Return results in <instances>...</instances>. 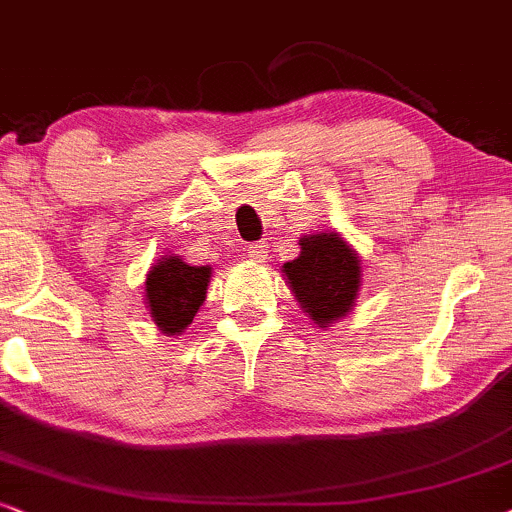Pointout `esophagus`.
<instances>
[{"mask_svg": "<svg viewBox=\"0 0 512 512\" xmlns=\"http://www.w3.org/2000/svg\"><path fill=\"white\" fill-rule=\"evenodd\" d=\"M267 243L264 241H260V243H252V245H248V248H245V257H248V260H252V262H262V260H267Z\"/></svg>", "mask_w": 512, "mask_h": 512, "instance_id": "1", "label": "esophagus"}]
</instances>
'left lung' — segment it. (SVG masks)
I'll return each mask as SVG.
<instances>
[{
    "mask_svg": "<svg viewBox=\"0 0 512 512\" xmlns=\"http://www.w3.org/2000/svg\"><path fill=\"white\" fill-rule=\"evenodd\" d=\"M300 245V257L283 264V276L302 312L319 328H328L354 307L361 286V260L335 231L304 236Z\"/></svg>",
    "mask_w": 512,
    "mask_h": 512,
    "instance_id": "obj_1",
    "label": "left lung"
}]
</instances>
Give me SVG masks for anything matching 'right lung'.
<instances>
[{"label":"right lung","instance_id":"obj_1","mask_svg":"<svg viewBox=\"0 0 512 512\" xmlns=\"http://www.w3.org/2000/svg\"><path fill=\"white\" fill-rule=\"evenodd\" d=\"M210 267H191L179 257L165 255L146 274V307L165 335H181L205 302Z\"/></svg>","mask_w":512,"mask_h":512}]
</instances>
